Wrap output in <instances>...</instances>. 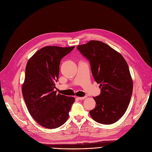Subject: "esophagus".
<instances>
[{"instance_id": "34e87169", "label": "esophagus", "mask_w": 152, "mask_h": 152, "mask_svg": "<svg viewBox=\"0 0 152 152\" xmlns=\"http://www.w3.org/2000/svg\"><path fill=\"white\" fill-rule=\"evenodd\" d=\"M87 98V96H83V97H78V99H80V100H82V99H85Z\"/></svg>"}]
</instances>
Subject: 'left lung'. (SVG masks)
Listing matches in <instances>:
<instances>
[{
	"label": "left lung",
	"mask_w": 152,
	"mask_h": 152,
	"mask_svg": "<svg viewBox=\"0 0 152 152\" xmlns=\"http://www.w3.org/2000/svg\"><path fill=\"white\" fill-rule=\"evenodd\" d=\"M77 49L89 60L94 79L101 88L100 94L93 98L96 106L89 114L99 123L113 124L125 114L132 95L133 81L126 61L102 41H90Z\"/></svg>",
	"instance_id": "1"
}]
</instances>
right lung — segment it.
<instances>
[{
	"label": "right lung",
	"instance_id": "obj_1",
	"mask_svg": "<svg viewBox=\"0 0 152 152\" xmlns=\"http://www.w3.org/2000/svg\"><path fill=\"white\" fill-rule=\"evenodd\" d=\"M74 48L44 47L27 63L22 95L31 116L44 128L54 129L63 125L75 102V98L57 94L54 91L61 60Z\"/></svg>",
	"mask_w": 152,
	"mask_h": 152
}]
</instances>
